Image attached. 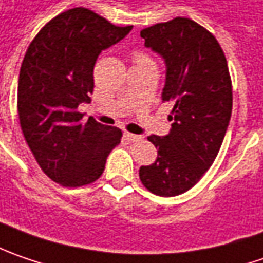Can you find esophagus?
I'll return each mask as SVG.
<instances>
[{
  "label": "esophagus",
  "mask_w": 263,
  "mask_h": 263,
  "mask_svg": "<svg viewBox=\"0 0 263 263\" xmlns=\"http://www.w3.org/2000/svg\"><path fill=\"white\" fill-rule=\"evenodd\" d=\"M125 137L128 138V141L131 143H137V141H141L143 137L141 135H137V134H131V132H125Z\"/></svg>",
  "instance_id": "34e87169"
}]
</instances>
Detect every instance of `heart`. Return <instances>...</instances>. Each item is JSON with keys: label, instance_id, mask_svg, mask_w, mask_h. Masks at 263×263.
I'll return each instance as SVG.
<instances>
[{"label": "heart", "instance_id": "1", "mask_svg": "<svg viewBox=\"0 0 263 263\" xmlns=\"http://www.w3.org/2000/svg\"><path fill=\"white\" fill-rule=\"evenodd\" d=\"M140 60H147V57L143 55V54H137L135 55V62H140Z\"/></svg>", "mask_w": 263, "mask_h": 263}]
</instances>
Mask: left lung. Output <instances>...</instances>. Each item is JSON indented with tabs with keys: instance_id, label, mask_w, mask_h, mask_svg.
<instances>
[{
	"instance_id": "left-lung-1",
	"label": "left lung",
	"mask_w": 263,
	"mask_h": 263,
	"mask_svg": "<svg viewBox=\"0 0 263 263\" xmlns=\"http://www.w3.org/2000/svg\"><path fill=\"white\" fill-rule=\"evenodd\" d=\"M144 45L166 66L163 101H174L167 135L147 137L157 159L140 167L144 187L162 197L189 191L209 169L221 148L233 110L227 59L211 32L177 17L143 29Z\"/></svg>"
}]
</instances>
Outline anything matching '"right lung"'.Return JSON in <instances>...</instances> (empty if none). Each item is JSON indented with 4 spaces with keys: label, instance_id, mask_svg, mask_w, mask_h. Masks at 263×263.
<instances>
[{
    "label": "right lung",
    "instance_id": "right-lung-1",
    "mask_svg": "<svg viewBox=\"0 0 263 263\" xmlns=\"http://www.w3.org/2000/svg\"><path fill=\"white\" fill-rule=\"evenodd\" d=\"M131 30L78 7L48 22L25 54L17 86L20 126L41 169L64 187L98 179L120 143L119 128L91 118L82 123L78 106L91 103L100 52Z\"/></svg>",
    "mask_w": 263,
    "mask_h": 263
}]
</instances>
